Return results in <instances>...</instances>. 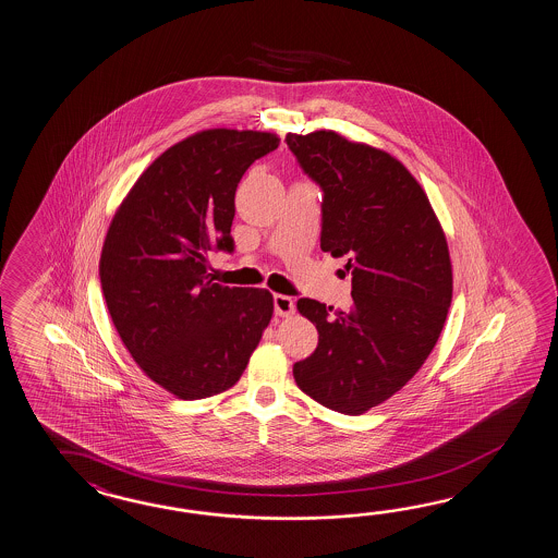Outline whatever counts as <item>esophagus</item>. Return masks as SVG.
<instances>
[{"mask_svg": "<svg viewBox=\"0 0 558 558\" xmlns=\"http://www.w3.org/2000/svg\"><path fill=\"white\" fill-rule=\"evenodd\" d=\"M274 312H276V316H290V314H294V300L290 296H284V294H276L274 296Z\"/></svg>", "mask_w": 558, "mask_h": 558, "instance_id": "esophagus-1", "label": "esophagus"}]
</instances>
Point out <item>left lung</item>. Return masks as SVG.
I'll return each instance as SVG.
<instances>
[{
  "instance_id": "8db88e82",
  "label": "left lung",
  "mask_w": 558,
  "mask_h": 558,
  "mask_svg": "<svg viewBox=\"0 0 558 558\" xmlns=\"http://www.w3.org/2000/svg\"><path fill=\"white\" fill-rule=\"evenodd\" d=\"M302 170L320 184V248L347 258L348 312L300 298L318 348L294 364L298 388L326 409L359 416L421 371L452 300L445 230L402 161L332 130L288 134Z\"/></svg>"
}]
</instances>
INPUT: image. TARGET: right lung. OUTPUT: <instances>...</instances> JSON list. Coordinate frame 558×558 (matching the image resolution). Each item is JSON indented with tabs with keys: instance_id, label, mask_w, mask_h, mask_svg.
Here are the masks:
<instances>
[{
	"instance_id": "add662e5",
	"label": "right lung",
	"mask_w": 558,
	"mask_h": 558,
	"mask_svg": "<svg viewBox=\"0 0 558 558\" xmlns=\"http://www.w3.org/2000/svg\"><path fill=\"white\" fill-rule=\"evenodd\" d=\"M278 144L256 130L196 132L151 161L113 214L99 256L106 306L137 366L175 398L232 388L272 320V294L214 282L208 252L234 248L238 182Z\"/></svg>"
}]
</instances>
